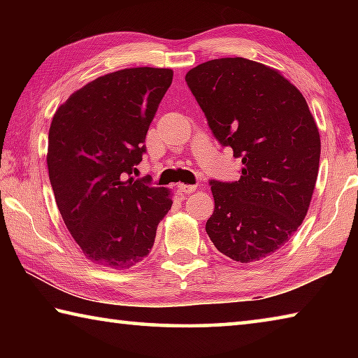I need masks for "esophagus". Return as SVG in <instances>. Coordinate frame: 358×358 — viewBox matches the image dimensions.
I'll return each instance as SVG.
<instances>
[{"label":"esophagus","mask_w":358,"mask_h":358,"mask_svg":"<svg viewBox=\"0 0 358 358\" xmlns=\"http://www.w3.org/2000/svg\"><path fill=\"white\" fill-rule=\"evenodd\" d=\"M196 189H197L196 185H183V183L178 185V191L181 194H191V192H194Z\"/></svg>","instance_id":"34e87169"}]
</instances>
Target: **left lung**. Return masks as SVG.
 Here are the masks:
<instances>
[{"label":"left lung","mask_w":358,"mask_h":358,"mask_svg":"<svg viewBox=\"0 0 358 358\" xmlns=\"http://www.w3.org/2000/svg\"><path fill=\"white\" fill-rule=\"evenodd\" d=\"M186 83L211 134L240 157V180H210V240L241 264L268 257L300 227L316 186L317 126L303 94L280 72L246 58L196 66Z\"/></svg>","instance_id":"left-lung-1"}]
</instances>
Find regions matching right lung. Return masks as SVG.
Listing matches in <instances>:
<instances>
[{"label":"right lung","mask_w":358,"mask_h":358,"mask_svg":"<svg viewBox=\"0 0 358 358\" xmlns=\"http://www.w3.org/2000/svg\"><path fill=\"white\" fill-rule=\"evenodd\" d=\"M173 72L121 69L78 90L53 115L48 177L59 213L85 257L126 270L153 248L171 192L134 178Z\"/></svg>","instance_id":"right-lung-1"}]
</instances>
